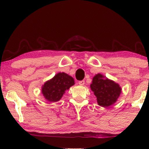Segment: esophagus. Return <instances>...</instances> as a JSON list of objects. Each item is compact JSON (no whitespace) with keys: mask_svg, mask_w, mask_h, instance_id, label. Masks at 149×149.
Instances as JSON below:
<instances>
[{"mask_svg":"<svg viewBox=\"0 0 149 149\" xmlns=\"http://www.w3.org/2000/svg\"><path fill=\"white\" fill-rule=\"evenodd\" d=\"M78 84H79V85H84V84H85V81H84V80L79 81V83H78Z\"/></svg>","mask_w":149,"mask_h":149,"instance_id":"34e87169","label":"esophagus"}]
</instances>
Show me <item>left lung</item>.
<instances>
[{"instance_id":"left-lung-1","label":"left lung","mask_w":149,"mask_h":149,"mask_svg":"<svg viewBox=\"0 0 149 149\" xmlns=\"http://www.w3.org/2000/svg\"><path fill=\"white\" fill-rule=\"evenodd\" d=\"M90 87L97 97L98 104L104 108L116 102L122 92L119 85L100 74L95 75L93 78Z\"/></svg>"}]
</instances>
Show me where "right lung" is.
Returning a JSON list of instances; mask_svg holds the SVG:
<instances>
[{
	"label": "right lung",
	"instance_id": "right-lung-1",
	"mask_svg": "<svg viewBox=\"0 0 149 149\" xmlns=\"http://www.w3.org/2000/svg\"><path fill=\"white\" fill-rule=\"evenodd\" d=\"M74 84V78L65 73L60 72L45 83L42 87V93L48 101L55 102L60 100L65 91Z\"/></svg>",
	"mask_w": 149,
	"mask_h": 149
}]
</instances>
